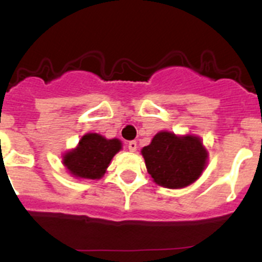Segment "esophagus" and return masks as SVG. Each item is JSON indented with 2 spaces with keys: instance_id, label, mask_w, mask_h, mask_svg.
<instances>
[{
  "instance_id": "obj_1",
  "label": "esophagus",
  "mask_w": 262,
  "mask_h": 262,
  "mask_svg": "<svg viewBox=\"0 0 262 262\" xmlns=\"http://www.w3.org/2000/svg\"><path fill=\"white\" fill-rule=\"evenodd\" d=\"M127 147H128V149L131 152H135L136 149H138V143H136L135 140H133V142H129L128 144H127Z\"/></svg>"
}]
</instances>
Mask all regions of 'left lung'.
<instances>
[{
    "instance_id": "1",
    "label": "left lung",
    "mask_w": 262,
    "mask_h": 262,
    "mask_svg": "<svg viewBox=\"0 0 262 262\" xmlns=\"http://www.w3.org/2000/svg\"><path fill=\"white\" fill-rule=\"evenodd\" d=\"M148 173L160 186L180 189L203 172L207 152L196 136H176L161 131L142 149Z\"/></svg>"
}]
</instances>
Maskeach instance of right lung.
Listing matches in <instances>:
<instances>
[{
    "mask_svg": "<svg viewBox=\"0 0 262 262\" xmlns=\"http://www.w3.org/2000/svg\"><path fill=\"white\" fill-rule=\"evenodd\" d=\"M122 147L118 139L107 140L98 134H86L78 147L64 156L62 163L75 177L97 180L106 172L111 159Z\"/></svg>",
    "mask_w": 262,
    "mask_h": 262,
    "instance_id": "right-lung-1",
    "label": "right lung"
}]
</instances>
